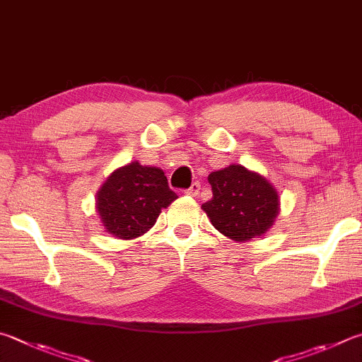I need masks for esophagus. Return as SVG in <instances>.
<instances>
[{
	"mask_svg": "<svg viewBox=\"0 0 362 362\" xmlns=\"http://www.w3.org/2000/svg\"><path fill=\"white\" fill-rule=\"evenodd\" d=\"M199 189H201V185H199V182H194L192 187H189L188 189H185V193L188 194V196H196L199 193Z\"/></svg>",
	"mask_w": 362,
	"mask_h": 362,
	"instance_id": "obj_1",
	"label": "esophagus"
}]
</instances>
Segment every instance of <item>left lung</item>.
<instances>
[{
  "label": "left lung",
  "instance_id": "1",
  "mask_svg": "<svg viewBox=\"0 0 362 362\" xmlns=\"http://www.w3.org/2000/svg\"><path fill=\"white\" fill-rule=\"evenodd\" d=\"M212 199L202 204L210 223L235 242L264 234L279 215L277 189L258 173L231 164L209 175Z\"/></svg>",
  "mask_w": 362,
  "mask_h": 362
}]
</instances>
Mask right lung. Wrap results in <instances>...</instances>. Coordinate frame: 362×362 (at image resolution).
Instances as JSON below:
<instances>
[{
  "mask_svg": "<svg viewBox=\"0 0 362 362\" xmlns=\"http://www.w3.org/2000/svg\"><path fill=\"white\" fill-rule=\"evenodd\" d=\"M177 194L160 168L133 161L118 168L96 193V210L106 233L134 239L147 233Z\"/></svg>",
  "mask_w": 362,
  "mask_h": 362,
  "instance_id": "obj_1",
  "label": "right lung"
}]
</instances>
